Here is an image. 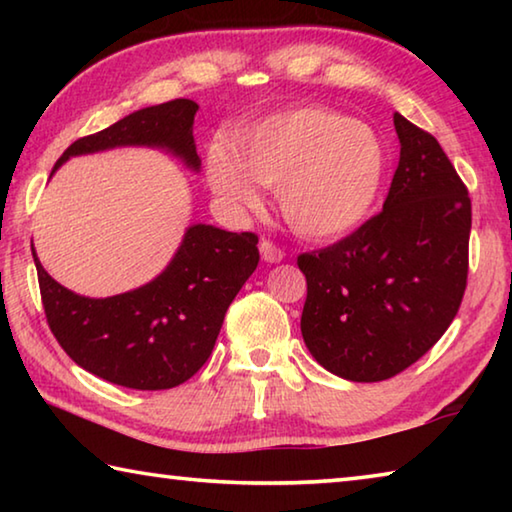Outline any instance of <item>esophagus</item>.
Segmentation results:
<instances>
[{
	"mask_svg": "<svg viewBox=\"0 0 512 512\" xmlns=\"http://www.w3.org/2000/svg\"><path fill=\"white\" fill-rule=\"evenodd\" d=\"M259 253H262V259L268 264H277L284 259V250L280 246H275L273 241H268V239L259 241Z\"/></svg>",
	"mask_w": 512,
	"mask_h": 512,
	"instance_id": "34e87169",
	"label": "esophagus"
}]
</instances>
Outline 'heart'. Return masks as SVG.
Returning <instances> with one entry per match:
<instances>
[{
    "instance_id": "1",
    "label": "heart",
    "mask_w": 512,
    "mask_h": 512,
    "mask_svg": "<svg viewBox=\"0 0 512 512\" xmlns=\"http://www.w3.org/2000/svg\"><path fill=\"white\" fill-rule=\"evenodd\" d=\"M386 171V146L370 126L316 106L275 112L207 153V183L228 210H255V182L277 187L284 221L318 241L368 219Z\"/></svg>"
}]
</instances>
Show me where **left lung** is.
I'll return each mask as SVG.
<instances>
[{
  "label": "left lung",
  "instance_id": "obj_1",
  "mask_svg": "<svg viewBox=\"0 0 512 512\" xmlns=\"http://www.w3.org/2000/svg\"><path fill=\"white\" fill-rule=\"evenodd\" d=\"M400 164L384 207L339 244L298 257L302 339L320 366L381 381L429 352L461 307L472 203L438 140L393 115Z\"/></svg>",
  "mask_w": 512,
  "mask_h": 512
}]
</instances>
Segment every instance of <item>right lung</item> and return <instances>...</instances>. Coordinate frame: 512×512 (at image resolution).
I'll return each mask as SVG.
<instances>
[{"label": "right lung", "mask_w": 512, "mask_h": 512, "mask_svg": "<svg viewBox=\"0 0 512 512\" xmlns=\"http://www.w3.org/2000/svg\"><path fill=\"white\" fill-rule=\"evenodd\" d=\"M198 103L173 99L135 110L106 131L76 140L58 167L74 158L119 146L162 149L187 169H201L194 142ZM47 323L69 359L110 384L164 391L201 370L221 332L225 311L257 268L253 232H228L194 223L160 275L133 291L85 298L58 284L36 255Z\"/></svg>", "instance_id": "right-lung-1"}]
</instances>
